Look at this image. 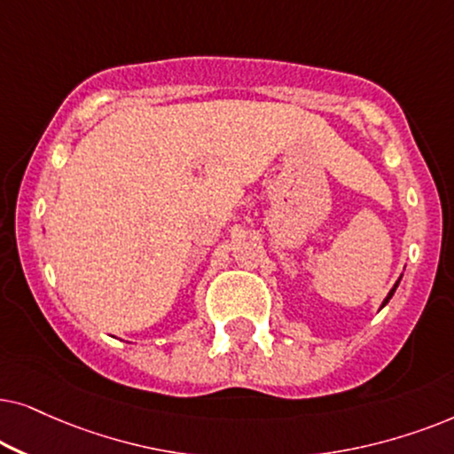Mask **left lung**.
Here are the masks:
<instances>
[{
  "label": "left lung",
  "mask_w": 454,
  "mask_h": 454,
  "mask_svg": "<svg viewBox=\"0 0 454 454\" xmlns=\"http://www.w3.org/2000/svg\"><path fill=\"white\" fill-rule=\"evenodd\" d=\"M396 286H398V282L395 284V286H392V290H390V293H388V297H386V299H384V303H382V307H384L386 303H388V301L392 299V294H395V290H396Z\"/></svg>",
  "instance_id": "1"
}]
</instances>
